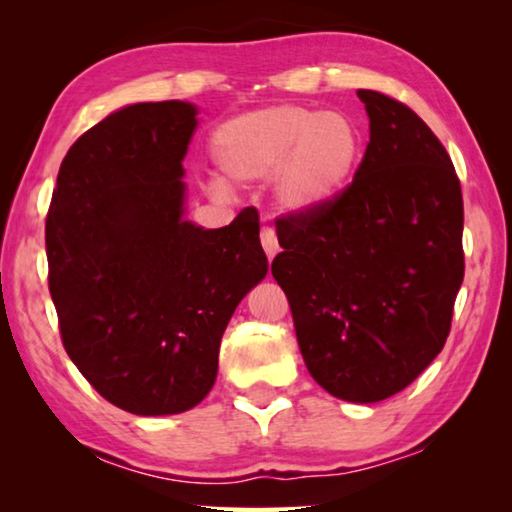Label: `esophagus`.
<instances>
[{
  "label": "esophagus",
  "mask_w": 512,
  "mask_h": 512,
  "mask_svg": "<svg viewBox=\"0 0 512 512\" xmlns=\"http://www.w3.org/2000/svg\"><path fill=\"white\" fill-rule=\"evenodd\" d=\"M259 239H262V246H264V253L268 257V262L277 255V250H280V244H277V235L273 228H268V225H264L262 228V235H259Z\"/></svg>",
  "instance_id": "1"
}]
</instances>
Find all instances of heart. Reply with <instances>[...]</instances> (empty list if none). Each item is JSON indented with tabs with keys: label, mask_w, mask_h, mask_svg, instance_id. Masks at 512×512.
I'll list each match as a JSON object with an SVG mask.
<instances>
[{
	"label": "heart",
	"mask_w": 512,
	"mask_h": 512,
	"mask_svg": "<svg viewBox=\"0 0 512 512\" xmlns=\"http://www.w3.org/2000/svg\"><path fill=\"white\" fill-rule=\"evenodd\" d=\"M210 153L223 180L248 185L273 178L275 201L287 212L309 214L350 185L363 137L345 112L277 103L223 121Z\"/></svg>",
	"instance_id": "b5f03b06"
}]
</instances>
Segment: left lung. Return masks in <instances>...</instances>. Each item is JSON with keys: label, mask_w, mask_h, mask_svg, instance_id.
<instances>
[{"label": "left lung", "mask_w": 512, "mask_h": 512, "mask_svg": "<svg viewBox=\"0 0 512 512\" xmlns=\"http://www.w3.org/2000/svg\"><path fill=\"white\" fill-rule=\"evenodd\" d=\"M370 142L332 203L275 221L271 273L302 359L329 395L379 402L438 357L461 289L463 194L452 158L402 101L359 90Z\"/></svg>", "instance_id": "1"}]
</instances>
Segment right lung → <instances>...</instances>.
<instances>
[{"label":"right lung","instance_id":"obj_1","mask_svg":"<svg viewBox=\"0 0 512 512\" xmlns=\"http://www.w3.org/2000/svg\"><path fill=\"white\" fill-rule=\"evenodd\" d=\"M196 106L135 103L67 151L45 241L60 339L101 397L135 415L192 409L212 391L221 336L264 280L259 214L205 230L183 219Z\"/></svg>","mask_w":512,"mask_h":512}]
</instances>
